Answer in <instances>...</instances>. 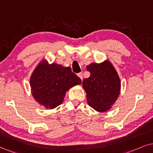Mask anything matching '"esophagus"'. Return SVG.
<instances>
[{
  "instance_id": "esophagus-1",
  "label": "esophagus",
  "mask_w": 153,
  "mask_h": 153,
  "mask_svg": "<svg viewBox=\"0 0 153 153\" xmlns=\"http://www.w3.org/2000/svg\"><path fill=\"white\" fill-rule=\"evenodd\" d=\"M78 76L79 77V78H80L81 80H82V73H78Z\"/></svg>"
}]
</instances>
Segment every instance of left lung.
I'll list each match as a JSON object with an SVG mask.
<instances>
[{"instance_id": "1", "label": "left lung", "mask_w": 153, "mask_h": 153, "mask_svg": "<svg viewBox=\"0 0 153 153\" xmlns=\"http://www.w3.org/2000/svg\"><path fill=\"white\" fill-rule=\"evenodd\" d=\"M90 76L84 79L82 87L89 105L99 112L111 109L121 90V82L114 67L109 61L92 63L87 66Z\"/></svg>"}]
</instances>
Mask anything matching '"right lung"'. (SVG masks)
I'll return each instance as SVG.
<instances>
[{"label": "right lung", "instance_id": "1", "mask_svg": "<svg viewBox=\"0 0 153 153\" xmlns=\"http://www.w3.org/2000/svg\"><path fill=\"white\" fill-rule=\"evenodd\" d=\"M81 84V79L71 71L56 63L42 61L30 78L32 96L46 109H54L63 102L69 88Z\"/></svg>", "mask_w": 153, "mask_h": 153}]
</instances>
